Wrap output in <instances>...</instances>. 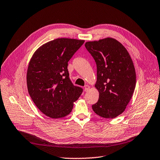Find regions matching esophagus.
<instances>
[{
    "mask_svg": "<svg viewBox=\"0 0 160 160\" xmlns=\"http://www.w3.org/2000/svg\"><path fill=\"white\" fill-rule=\"evenodd\" d=\"M89 86L88 85H86V86H84V89H85V92H88V90H89Z\"/></svg>",
    "mask_w": 160,
    "mask_h": 160,
    "instance_id": "34e87169",
    "label": "esophagus"
}]
</instances>
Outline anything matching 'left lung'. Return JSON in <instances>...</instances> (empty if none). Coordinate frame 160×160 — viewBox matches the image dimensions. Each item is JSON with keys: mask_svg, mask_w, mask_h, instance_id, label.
Segmentation results:
<instances>
[{"mask_svg": "<svg viewBox=\"0 0 160 160\" xmlns=\"http://www.w3.org/2000/svg\"><path fill=\"white\" fill-rule=\"evenodd\" d=\"M86 48L97 65L99 100L92 105L95 114L114 118L126 109L136 85L134 65L128 52L112 38L87 42Z\"/></svg>", "mask_w": 160, "mask_h": 160, "instance_id": "obj_1", "label": "left lung"}]
</instances>
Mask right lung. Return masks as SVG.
I'll return each mask as SVG.
<instances>
[{
    "label": "right lung",
    "mask_w": 160,
    "mask_h": 160,
    "mask_svg": "<svg viewBox=\"0 0 160 160\" xmlns=\"http://www.w3.org/2000/svg\"><path fill=\"white\" fill-rule=\"evenodd\" d=\"M84 40L57 38L34 52L27 72L29 93L37 108L52 118L70 114L73 102L83 92L74 86L68 71V62Z\"/></svg>",
    "instance_id": "right-lung-1"
}]
</instances>
